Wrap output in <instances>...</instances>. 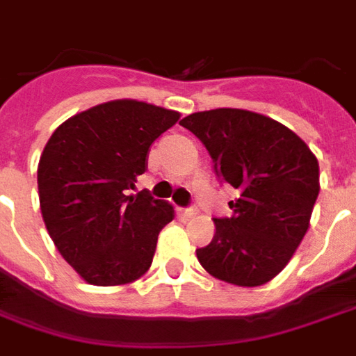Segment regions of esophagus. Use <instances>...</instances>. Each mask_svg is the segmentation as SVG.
I'll return each instance as SVG.
<instances>
[{
  "label": "esophagus",
  "mask_w": 356,
  "mask_h": 356,
  "mask_svg": "<svg viewBox=\"0 0 356 356\" xmlns=\"http://www.w3.org/2000/svg\"><path fill=\"white\" fill-rule=\"evenodd\" d=\"M180 212L186 218H191V216H195V214H197V207H193V204H191V207H186V209H181Z\"/></svg>",
  "instance_id": "obj_1"
}]
</instances>
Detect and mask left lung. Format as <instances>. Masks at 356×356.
Wrapping results in <instances>:
<instances>
[{"mask_svg": "<svg viewBox=\"0 0 356 356\" xmlns=\"http://www.w3.org/2000/svg\"><path fill=\"white\" fill-rule=\"evenodd\" d=\"M207 147L220 184L238 191L229 218L197 248L212 277L260 286L284 269L309 227L318 195V163L298 134L260 113L233 108L199 111L180 121Z\"/></svg>", "mask_w": 356, "mask_h": 356, "instance_id": "8db88e82", "label": "left lung"}]
</instances>
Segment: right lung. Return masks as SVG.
Returning a JSON list of instances; mask_svg holds the SVG:
<instances>
[{
  "label": "right lung",
  "mask_w": 356,
  "mask_h": 356,
  "mask_svg": "<svg viewBox=\"0 0 356 356\" xmlns=\"http://www.w3.org/2000/svg\"><path fill=\"white\" fill-rule=\"evenodd\" d=\"M178 119V111L113 100L70 118L47 142L38 167L43 222L62 258L90 284H127L152 266L175 210L147 191L127 193L146 172L153 140Z\"/></svg>",
  "instance_id": "1"
}]
</instances>
